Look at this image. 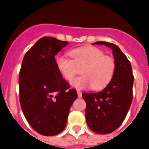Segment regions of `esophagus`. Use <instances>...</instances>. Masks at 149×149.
<instances>
[{"instance_id":"esophagus-1","label":"esophagus","mask_w":149,"mask_h":149,"mask_svg":"<svg viewBox=\"0 0 149 149\" xmlns=\"http://www.w3.org/2000/svg\"><path fill=\"white\" fill-rule=\"evenodd\" d=\"M77 95H78V98H81V97H82V93H81L80 91H77Z\"/></svg>"}]
</instances>
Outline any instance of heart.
Masks as SVG:
<instances>
[{
  "label": "heart",
  "mask_w": 149,
  "mask_h": 149,
  "mask_svg": "<svg viewBox=\"0 0 149 149\" xmlns=\"http://www.w3.org/2000/svg\"><path fill=\"white\" fill-rule=\"evenodd\" d=\"M72 59L65 56L56 58V68L63 77L70 81L81 68L82 76L71 81L77 89L91 86L94 90L103 89L111 81L116 70V63L113 57L105 55L102 50L95 47H84L70 51Z\"/></svg>",
  "instance_id": "1"
}]
</instances>
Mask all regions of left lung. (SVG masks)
<instances>
[{"instance_id":"8db88e82","label":"left lung","mask_w":149,"mask_h":149,"mask_svg":"<svg viewBox=\"0 0 149 149\" xmlns=\"http://www.w3.org/2000/svg\"><path fill=\"white\" fill-rule=\"evenodd\" d=\"M93 45L111 48L116 63L113 77L103 90L82 94L88 127L96 134H107L118 128L125 119L133 99L134 76L131 63L118 46L107 42Z\"/></svg>"}]
</instances>
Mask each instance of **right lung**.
<instances>
[{"instance_id": "right-lung-1", "label": "right lung", "mask_w": 149, "mask_h": 149, "mask_svg": "<svg viewBox=\"0 0 149 149\" xmlns=\"http://www.w3.org/2000/svg\"><path fill=\"white\" fill-rule=\"evenodd\" d=\"M68 42L45 37L24 56L18 84L21 107L30 125L44 136L64 130L77 91L63 79L56 65L55 55Z\"/></svg>"}]
</instances>
